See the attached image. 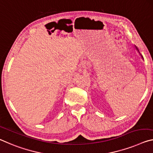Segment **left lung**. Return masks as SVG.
I'll use <instances>...</instances> for the list:
<instances>
[{
	"label": "left lung",
	"mask_w": 153,
	"mask_h": 153,
	"mask_svg": "<svg viewBox=\"0 0 153 153\" xmlns=\"http://www.w3.org/2000/svg\"><path fill=\"white\" fill-rule=\"evenodd\" d=\"M134 47H136V50H137V51H138V53H140V56H141V57H142V59H144V57H142V54L141 53H140V51H139V50H138V49H137V47L136 46V45H134Z\"/></svg>",
	"instance_id": "obj_1"
}]
</instances>
